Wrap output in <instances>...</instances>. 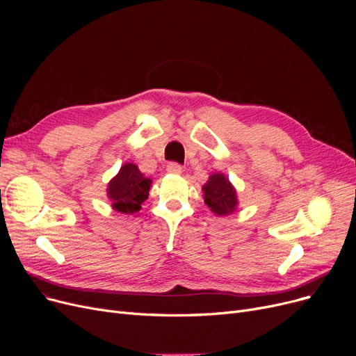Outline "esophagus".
<instances>
[{
    "label": "esophagus",
    "mask_w": 356,
    "mask_h": 356,
    "mask_svg": "<svg viewBox=\"0 0 356 356\" xmlns=\"http://www.w3.org/2000/svg\"><path fill=\"white\" fill-rule=\"evenodd\" d=\"M167 172L172 175H180L183 172V167L177 163H168L167 164Z\"/></svg>",
    "instance_id": "esophagus-1"
}]
</instances>
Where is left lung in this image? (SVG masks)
<instances>
[{"mask_svg":"<svg viewBox=\"0 0 356 356\" xmlns=\"http://www.w3.org/2000/svg\"><path fill=\"white\" fill-rule=\"evenodd\" d=\"M203 199L208 208L218 216H227L238 208V193L229 179L220 173H212L208 181L202 186Z\"/></svg>","mask_w":356,"mask_h":356,"instance_id":"left-lung-1","label":"left lung"}]
</instances>
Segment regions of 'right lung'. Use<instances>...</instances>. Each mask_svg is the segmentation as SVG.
I'll return each mask as SVG.
<instances>
[{
    "instance_id": "add662e5",
    "label": "right lung",
    "mask_w": 356,
    "mask_h": 356,
    "mask_svg": "<svg viewBox=\"0 0 356 356\" xmlns=\"http://www.w3.org/2000/svg\"><path fill=\"white\" fill-rule=\"evenodd\" d=\"M153 180L145 177L137 164L125 163L120 172L108 181L106 196L114 211L125 215L140 212L141 204L148 197Z\"/></svg>"
}]
</instances>
